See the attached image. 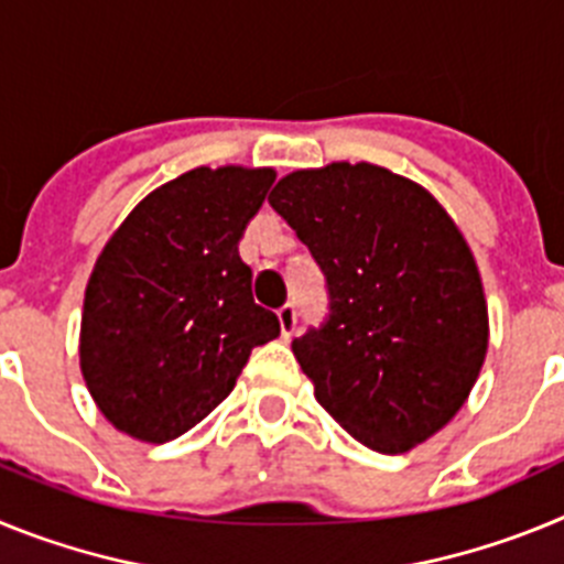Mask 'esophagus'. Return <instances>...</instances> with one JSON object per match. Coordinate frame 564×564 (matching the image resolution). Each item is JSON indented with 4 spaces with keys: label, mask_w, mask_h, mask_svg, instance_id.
<instances>
[{
    "label": "esophagus",
    "mask_w": 564,
    "mask_h": 564,
    "mask_svg": "<svg viewBox=\"0 0 564 564\" xmlns=\"http://www.w3.org/2000/svg\"><path fill=\"white\" fill-rule=\"evenodd\" d=\"M276 318H279V327H282V336L291 338L293 330H296V307L282 305L276 311Z\"/></svg>",
    "instance_id": "34e87169"
}]
</instances>
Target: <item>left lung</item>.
I'll use <instances>...</instances> for the list:
<instances>
[{
	"label": "left lung",
	"instance_id": "left-lung-1",
	"mask_svg": "<svg viewBox=\"0 0 564 564\" xmlns=\"http://www.w3.org/2000/svg\"><path fill=\"white\" fill-rule=\"evenodd\" d=\"M271 206L330 285V318L293 341L316 401L358 443L401 455L468 401L488 352L475 253L421 183L333 161L285 174Z\"/></svg>",
	"mask_w": 564,
	"mask_h": 564
}]
</instances>
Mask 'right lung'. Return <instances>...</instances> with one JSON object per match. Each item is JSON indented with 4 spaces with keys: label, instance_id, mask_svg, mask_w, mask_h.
<instances>
[{
    "label": "right lung",
    "instance_id": "1",
    "mask_svg": "<svg viewBox=\"0 0 564 564\" xmlns=\"http://www.w3.org/2000/svg\"><path fill=\"white\" fill-rule=\"evenodd\" d=\"M271 166H197L149 192L87 279L78 364L115 430L166 443L231 395L279 318L251 296L237 242L271 188Z\"/></svg>",
    "mask_w": 564,
    "mask_h": 564
}]
</instances>
